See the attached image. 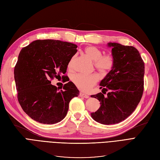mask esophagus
<instances>
[{"mask_svg":"<svg viewBox=\"0 0 160 160\" xmlns=\"http://www.w3.org/2000/svg\"><path fill=\"white\" fill-rule=\"evenodd\" d=\"M79 95H80V97H82V98H84L85 99H88L89 98V96L88 94L83 93H82V92H81V93H79Z\"/></svg>","mask_w":160,"mask_h":160,"instance_id":"esophagus-1","label":"esophagus"}]
</instances>
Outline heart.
<instances>
[{"label": "heart", "instance_id": "heart-1", "mask_svg": "<svg viewBox=\"0 0 160 160\" xmlns=\"http://www.w3.org/2000/svg\"><path fill=\"white\" fill-rule=\"evenodd\" d=\"M84 52L87 57L94 61L95 69L99 71L101 73L107 74L113 68L114 65L113 58L109 55H102V51L98 48L94 46H89L85 48ZM72 59L71 60L68 65V68L69 69H72ZM98 81L99 77L95 74L91 75L76 74L72 77V81L73 82L77 88L84 91H90L98 83Z\"/></svg>", "mask_w": 160, "mask_h": 160}]
</instances>
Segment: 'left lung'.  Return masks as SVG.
Wrapping results in <instances>:
<instances>
[{
	"label": "left lung",
	"instance_id": "8db88e82",
	"mask_svg": "<svg viewBox=\"0 0 160 160\" xmlns=\"http://www.w3.org/2000/svg\"><path fill=\"white\" fill-rule=\"evenodd\" d=\"M112 47L113 68L101 81V89L109 91L91 95L100 101V108L91 115L97 122L111 125L125 120L137 108L143 92L144 62L132 46L109 42Z\"/></svg>",
	"mask_w": 160,
	"mask_h": 160
}]
</instances>
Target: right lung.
<instances>
[{
    "instance_id": "1",
    "label": "right lung",
    "mask_w": 160,
    "mask_h": 160,
    "mask_svg": "<svg viewBox=\"0 0 160 160\" xmlns=\"http://www.w3.org/2000/svg\"><path fill=\"white\" fill-rule=\"evenodd\" d=\"M77 47L71 42L46 39L34 41L21 49L14 70L17 98L33 120L43 124L61 122L67 113L70 101L79 95L71 81L62 90L51 83V79L65 74Z\"/></svg>"
}]
</instances>
